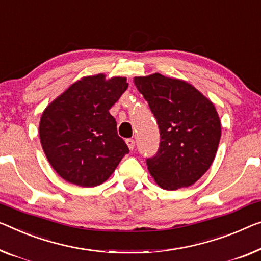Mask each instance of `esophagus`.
<instances>
[{
  "instance_id": "esophagus-1",
  "label": "esophagus",
  "mask_w": 261,
  "mask_h": 261,
  "mask_svg": "<svg viewBox=\"0 0 261 261\" xmlns=\"http://www.w3.org/2000/svg\"><path fill=\"white\" fill-rule=\"evenodd\" d=\"M126 145L127 146H129V149L132 151V150H134L135 149V141H134V139H131V138H129V139H126Z\"/></svg>"
}]
</instances>
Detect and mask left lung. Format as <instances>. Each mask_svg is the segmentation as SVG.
I'll use <instances>...</instances> for the list:
<instances>
[{
  "label": "left lung",
  "mask_w": 261,
  "mask_h": 261,
  "mask_svg": "<svg viewBox=\"0 0 261 261\" xmlns=\"http://www.w3.org/2000/svg\"><path fill=\"white\" fill-rule=\"evenodd\" d=\"M134 83L157 119L159 150L147 170L164 190L188 188L210 169L221 136L215 104L186 81L162 73L135 77Z\"/></svg>",
  "instance_id": "8db88e82"
}]
</instances>
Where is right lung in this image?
<instances>
[{
    "mask_svg": "<svg viewBox=\"0 0 261 261\" xmlns=\"http://www.w3.org/2000/svg\"><path fill=\"white\" fill-rule=\"evenodd\" d=\"M127 85L126 77L85 76L44 109L40 141L50 165L64 180L82 188L103 184L129 153L109 112Z\"/></svg>",
    "mask_w": 261,
    "mask_h": 261,
    "instance_id": "add662e5",
    "label": "right lung"
}]
</instances>
